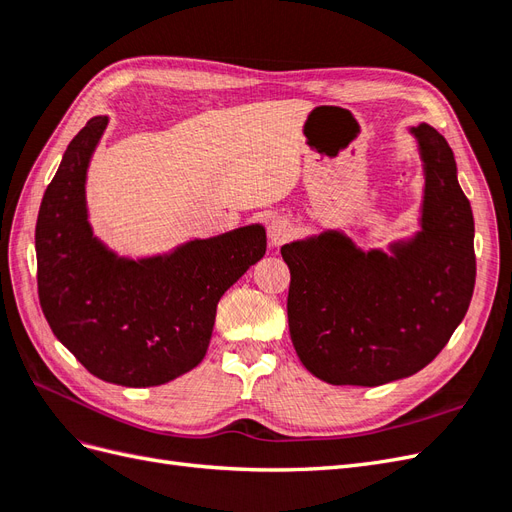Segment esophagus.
<instances>
[{
  "label": "esophagus",
  "mask_w": 512,
  "mask_h": 512,
  "mask_svg": "<svg viewBox=\"0 0 512 512\" xmlns=\"http://www.w3.org/2000/svg\"><path fill=\"white\" fill-rule=\"evenodd\" d=\"M292 222L288 218H284V215H280V218H273L271 224H269V241L271 245H282L284 241L290 239L292 235Z\"/></svg>",
  "instance_id": "34e87169"
}]
</instances>
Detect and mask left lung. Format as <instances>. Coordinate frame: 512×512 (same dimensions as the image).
Here are the masks:
<instances>
[{"mask_svg":"<svg viewBox=\"0 0 512 512\" xmlns=\"http://www.w3.org/2000/svg\"><path fill=\"white\" fill-rule=\"evenodd\" d=\"M423 162L418 230L363 250L342 230L282 245L288 327L307 371L329 384L380 386L429 365L466 316L474 218L453 149L429 123L408 128Z\"/></svg>","mask_w":512,"mask_h":512,"instance_id":"left-lung-1","label":"left lung"}]
</instances>
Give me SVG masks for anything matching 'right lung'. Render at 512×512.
Wrapping results in <instances>:
<instances>
[{
    "mask_svg": "<svg viewBox=\"0 0 512 512\" xmlns=\"http://www.w3.org/2000/svg\"><path fill=\"white\" fill-rule=\"evenodd\" d=\"M108 126L91 117L44 192L36 224L46 322L104 382L158 386L205 359L222 294L267 252L262 224L190 239L166 254L119 256L89 224L87 168Z\"/></svg>",
    "mask_w": 512,
    "mask_h": 512,
    "instance_id": "obj_1",
    "label": "right lung"
}]
</instances>
